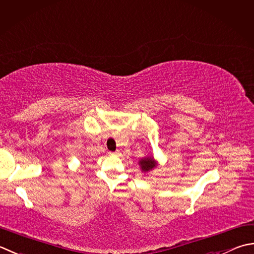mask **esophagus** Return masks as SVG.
<instances>
[{"label":"esophagus","mask_w":254,"mask_h":254,"mask_svg":"<svg viewBox=\"0 0 254 254\" xmlns=\"http://www.w3.org/2000/svg\"><path fill=\"white\" fill-rule=\"evenodd\" d=\"M119 154V152L117 151V152H109V155H112V156H116V155H118Z\"/></svg>","instance_id":"1"}]
</instances>
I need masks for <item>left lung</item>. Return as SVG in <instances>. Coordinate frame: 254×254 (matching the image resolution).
<instances>
[{
    "instance_id": "obj_1",
    "label": "left lung",
    "mask_w": 254,
    "mask_h": 254,
    "mask_svg": "<svg viewBox=\"0 0 254 254\" xmlns=\"http://www.w3.org/2000/svg\"><path fill=\"white\" fill-rule=\"evenodd\" d=\"M140 164H141L142 171H144V172L150 171V170H152V168H153L154 166H155V164H154L153 158H151V157L144 158V160H141V161H140Z\"/></svg>"
}]
</instances>
